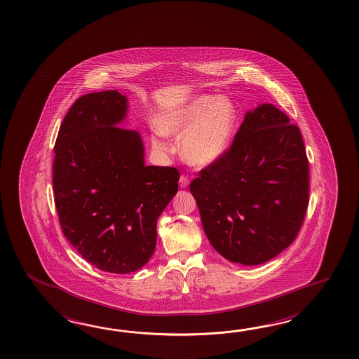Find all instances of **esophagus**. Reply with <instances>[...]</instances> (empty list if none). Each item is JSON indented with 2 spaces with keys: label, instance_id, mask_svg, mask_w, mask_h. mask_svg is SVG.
<instances>
[{
  "label": "esophagus",
  "instance_id": "esophagus-1",
  "mask_svg": "<svg viewBox=\"0 0 359 359\" xmlns=\"http://www.w3.org/2000/svg\"><path fill=\"white\" fill-rule=\"evenodd\" d=\"M189 177L187 175L180 176V179H179V185H180V188H187L188 185H189Z\"/></svg>",
  "mask_w": 359,
  "mask_h": 359
}]
</instances>
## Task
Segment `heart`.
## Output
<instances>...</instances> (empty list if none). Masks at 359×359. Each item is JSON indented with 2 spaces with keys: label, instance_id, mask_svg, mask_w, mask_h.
<instances>
[{
  "label": "heart",
  "instance_id": "heart-1",
  "mask_svg": "<svg viewBox=\"0 0 359 359\" xmlns=\"http://www.w3.org/2000/svg\"><path fill=\"white\" fill-rule=\"evenodd\" d=\"M237 122L234 104L225 96H196L168 111L160 118L165 135L183 136L184 158L197 168H208L220 160L231 145ZM157 148L165 144L153 139Z\"/></svg>",
  "mask_w": 359,
  "mask_h": 359
}]
</instances>
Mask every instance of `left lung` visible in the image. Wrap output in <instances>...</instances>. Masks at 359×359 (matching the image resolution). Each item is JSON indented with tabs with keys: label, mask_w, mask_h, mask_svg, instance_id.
<instances>
[{
	"label": "left lung",
	"mask_w": 359,
	"mask_h": 359,
	"mask_svg": "<svg viewBox=\"0 0 359 359\" xmlns=\"http://www.w3.org/2000/svg\"><path fill=\"white\" fill-rule=\"evenodd\" d=\"M210 243L231 263L259 265L288 248L309 203L303 136L271 104L245 116L231 148L191 183Z\"/></svg>",
	"instance_id": "1"
}]
</instances>
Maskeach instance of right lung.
Segmentation results:
<instances>
[{
    "mask_svg": "<svg viewBox=\"0 0 359 359\" xmlns=\"http://www.w3.org/2000/svg\"><path fill=\"white\" fill-rule=\"evenodd\" d=\"M128 97L81 96L56 137L53 185L65 238L97 269L126 274L149 262L157 220L177 191L175 168L145 166L135 130L118 128Z\"/></svg>",
    "mask_w": 359,
    "mask_h": 359,
    "instance_id": "right-lung-1",
    "label": "right lung"
}]
</instances>
